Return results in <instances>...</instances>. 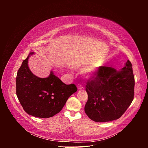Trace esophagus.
Returning <instances> with one entry per match:
<instances>
[{"mask_svg":"<svg viewBox=\"0 0 148 148\" xmlns=\"http://www.w3.org/2000/svg\"><path fill=\"white\" fill-rule=\"evenodd\" d=\"M78 88L79 90H83L84 89V88L81 86V85H78Z\"/></svg>","mask_w":148,"mask_h":148,"instance_id":"1","label":"esophagus"}]
</instances>
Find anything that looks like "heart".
<instances>
[{
  "mask_svg": "<svg viewBox=\"0 0 148 148\" xmlns=\"http://www.w3.org/2000/svg\"><path fill=\"white\" fill-rule=\"evenodd\" d=\"M77 69H80V67H77Z\"/></svg>",
  "mask_w": 148,
  "mask_h": 148,
  "instance_id": "1",
  "label": "heart"
}]
</instances>
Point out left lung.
<instances>
[{
  "label": "left lung",
  "instance_id": "1",
  "mask_svg": "<svg viewBox=\"0 0 148 148\" xmlns=\"http://www.w3.org/2000/svg\"><path fill=\"white\" fill-rule=\"evenodd\" d=\"M94 75L86 86L88 94L86 114L95 122L118 119L134 99L135 78L131 62L128 60L119 71L111 67H99Z\"/></svg>",
  "mask_w": 148,
  "mask_h": 148
}]
</instances>
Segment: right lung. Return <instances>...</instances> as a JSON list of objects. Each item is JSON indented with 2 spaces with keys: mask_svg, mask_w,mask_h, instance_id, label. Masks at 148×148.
Listing matches in <instances>:
<instances>
[{
  "mask_svg": "<svg viewBox=\"0 0 148 148\" xmlns=\"http://www.w3.org/2000/svg\"><path fill=\"white\" fill-rule=\"evenodd\" d=\"M30 52L18 70L16 95L24 110L38 118L52 117L61 111L68 98L77 91L74 84L66 85L51 71L47 78L34 75L28 66Z\"/></svg>",
  "mask_w": 148,
  "mask_h": 148,
  "instance_id": "1",
  "label": "right lung"
}]
</instances>
